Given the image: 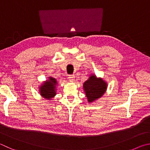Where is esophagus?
<instances>
[{
	"instance_id": "1",
	"label": "esophagus",
	"mask_w": 150,
	"mask_h": 150,
	"mask_svg": "<svg viewBox=\"0 0 150 150\" xmlns=\"http://www.w3.org/2000/svg\"><path fill=\"white\" fill-rule=\"evenodd\" d=\"M68 79H69V80L73 81V80H74V79H75V75H70L68 76Z\"/></svg>"
}]
</instances>
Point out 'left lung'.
<instances>
[{"instance_id": "8db88e82", "label": "left lung", "mask_w": 150, "mask_h": 150, "mask_svg": "<svg viewBox=\"0 0 150 150\" xmlns=\"http://www.w3.org/2000/svg\"><path fill=\"white\" fill-rule=\"evenodd\" d=\"M83 88L88 102L91 103L102 96L107 88V83L101 78L92 75L83 84Z\"/></svg>"}]
</instances>
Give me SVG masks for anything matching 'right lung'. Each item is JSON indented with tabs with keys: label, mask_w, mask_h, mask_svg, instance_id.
Instances as JSON below:
<instances>
[{
	"label": "right lung",
	"mask_w": 150,
	"mask_h": 150,
	"mask_svg": "<svg viewBox=\"0 0 150 150\" xmlns=\"http://www.w3.org/2000/svg\"><path fill=\"white\" fill-rule=\"evenodd\" d=\"M57 81L56 79L49 77V79L43 83L40 87V94L41 96L47 100L51 98L56 96V86Z\"/></svg>",
	"instance_id": "add662e5"
}]
</instances>
